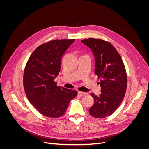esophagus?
<instances>
[{
	"label": "esophagus",
	"instance_id": "34e87169",
	"mask_svg": "<svg viewBox=\"0 0 149 149\" xmlns=\"http://www.w3.org/2000/svg\"><path fill=\"white\" fill-rule=\"evenodd\" d=\"M78 95H79V96H81V97L85 96L86 94L84 92H82V91H78Z\"/></svg>",
	"mask_w": 149,
	"mask_h": 149
}]
</instances>
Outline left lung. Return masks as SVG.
Returning a JSON list of instances; mask_svg holds the SVG:
<instances>
[{
	"label": "left lung",
	"instance_id": "8db88e82",
	"mask_svg": "<svg viewBox=\"0 0 149 149\" xmlns=\"http://www.w3.org/2000/svg\"><path fill=\"white\" fill-rule=\"evenodd\" d=\"M91 49L95 57V74L100 79L101 93L95 96L89 114L97 119L105 118L114 112L123 100L127 85L124 63L111 43L102 39L89 38L81 40ZM100 84V83H99Z\"/></svg>",
	"mask_w": 149,
	"mask_h": 149
}]
</instances>
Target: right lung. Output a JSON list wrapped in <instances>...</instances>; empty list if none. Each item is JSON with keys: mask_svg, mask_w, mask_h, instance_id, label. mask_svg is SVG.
Segmentation results:
<instances>
[{"mask_svg": "<svg viewBox=\"0 0 149 149\" xmlns=\"http://www.w3.org/2000/svg\"><path fill=\"white\" fill-rule=\"evenodd\" d=\"M75 39L54 40L43 43L31 53L23 78L29 101L40 114L58 118L64 115L77 91L58 86L55 78L61 70L63 55Z\"/></svg>", "mask_w": 149, "mask_h": 149, "instance_id": "obj_1", "label": "right lung"}]
</instances>
